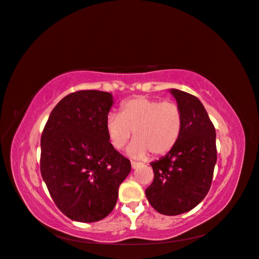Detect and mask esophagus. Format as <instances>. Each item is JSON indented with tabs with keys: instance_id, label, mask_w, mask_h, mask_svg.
Masks as SVG:
<instances>
[{
	"instance_id": "1",
	"label": "esophagus",
	"mask_w": 259,
	"mask_h": 259,
	"mask_svg": "<svg viewBox=\"0 0 259 259\" xmlns=\"http://www.w3.org/2000/svg\"><path fill=\"white\" fill-rule=\"evenodd\" d=\"M131 165H132V168H137L139 166H141L142 164H141V163H137V162H133V161H132V162H131Z\"/></svg>"
}]
</instances>
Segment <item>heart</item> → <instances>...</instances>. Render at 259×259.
I'll return each instance as SVG.
<instances>
[{
	"label": "heart",
	"instance_id": "obj_1",
	"mask_svg": "<svg viewBox=\"0 0 259 259\" xmlns=\"http://www.w3.org/2000/svg\"><path fill=\"white\" fill-rule=\"evenodd\" d=\"M181 127L182 115L178 104L144 96L125 102L119 115L109 114L105 123L108 140L116 150L127 143L133 132L135 140L127 153L136 159L146 156L147 152L165 154L176 145Z\"/></svg>",
	"mask_w": 259,
	"mask_h": 259
}]
</instances>
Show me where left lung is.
<instances>
[{
    "instance_id": "1",
    "label": "left lung",
    "mask_w": 259,
    "mask_h": 259,
    "mask_svg": "<svg viewBox=\"0 0 259 259\" xmlns=\"http://www.w3.org/2000/svg\"><path fill=\"white\" fill-rule=\"evenodd\" d=\"M182 115L180 137L165 156L151 163L154 180L145 190L157 212L177 215L202 201L217 162L215 130L202 103L193 95L170 89Z\"/></svg>"
}]
</instances>
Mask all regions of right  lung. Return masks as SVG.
<instances>
[{"label": "right lung", "mask_w": 259, "mask_h": 259, "mask_svg": "<svg viewBox=\"0 0 259 259\" xmlns=\"http://www.w3.org/2000/svg\"><path fill=\"white\" fill-rule=\"evenodd\" d=\"M113 95L80 91L63 97L41 135L40 170L63 214L95 223L112 212L131 162L110 144L105 128Z\"/></svg>", "instance_id": "1"}]
</instances>
